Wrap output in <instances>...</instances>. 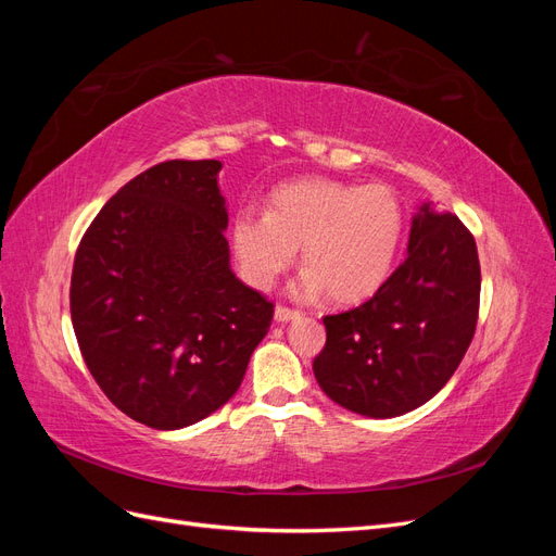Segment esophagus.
Returning a JSON list of instances; mask_svg holds the SVG:
<instances>
[{"mask_svg": "<svg viewBox=\"0 0 556 556\" xmlns=\"http://www.w3.org/2000/svg\"><path fill=\"white\" fill-rule=\"evenodd\" d=\"M276 323H290V319L299 317V311L288 308V306H276Z\"/></svg>", "mask_w": 556, "mask_h": 556, "instance_id": "1", "label": "esophagus"}]
</instances>
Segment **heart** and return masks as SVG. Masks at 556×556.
Here are the masks:
<instances>
[{
  "instance_id": "b5f03b06",
  "label": "heart",
  "mask_w": 556,
  "mask_h": 556,
  "mask_svg": "<svg viewBox=\"0 0 556 556\" xmlns=\"http://www.w3.org/2000/svg\"><path fill=\"white\" fill-rule=\"evenodd\" d=\"M401 233L399 199L384 185L304 178L280 185L268 213L241 208L231 223V248L241 276L268 290L301 245L306 268L299 294L327 290L336 304H355L390 278Z\"/></svg>"
}]
</instances>
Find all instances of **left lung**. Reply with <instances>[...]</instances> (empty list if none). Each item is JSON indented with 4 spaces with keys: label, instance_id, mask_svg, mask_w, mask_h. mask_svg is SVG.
Segmentation results:
<instances>
[{
    "label": "left lung",
    "instance_id": "1",
    "mask_svg": "<svg viewBox=\"0 0 556 556\" xmlns=\"http://www.w3.org/2000/svg\"><path fill=\"white\" fill-rule=\"evenodd\" d=\"M480 260L473 233L429 204L413 217L408 257L362 306L325 315L313 362L323 392L366 417L422 406L457 371L473 341Z\"/></svg>",
    "mask_w": 556,
    "mask_h": 556
}]
</instances>
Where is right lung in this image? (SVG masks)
Returning <instances> with one entry per match:
<instances>
[{
	"label": "right lung",
	"instance_id": "obj_1",
	"mask_svg": "<svg viewBox=\"0 0 556 556\" xmlns=\"http://www.w3.org/2000/svg\"><path fill=\"white\" fill-rule=\"evenodd\" d=\"M217 160L150 166L83 233L72 271L80 355L115 408L172 431L237 394L274 304L229 268Z\"/></svg>",
	"mask_w": 556,
	"mask_h": 556
}]
</instances>
